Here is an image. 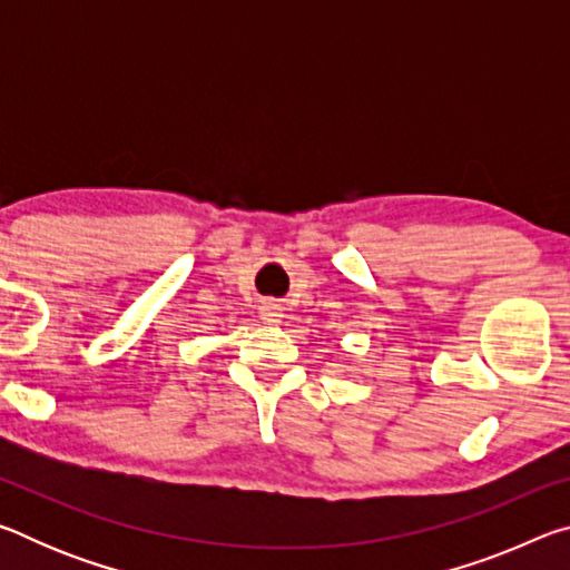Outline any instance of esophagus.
I'll use <instances>...</instances> for the list:
<instances>
[{"mask_svg": "<svg viewBox=\"0 0 570 570\" xmlns=\"http://www.w3.org/2000/svg\"><path fill=\"white\" fill-rule=\"evenodd\" d=\"M264 320L268 322V324H278L282 322V308H278V304H264Z\"/></svg>", "mask_w": 570, "mask_h": 570, "instance_id": "obj_1", "label": "esophagus"}]
</instances>
